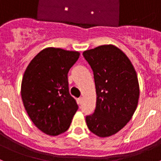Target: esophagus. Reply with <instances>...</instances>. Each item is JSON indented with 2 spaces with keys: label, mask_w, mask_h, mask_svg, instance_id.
I'll return each instance as SVG.
<instances>
[{
  "label": "esophagus",
  "mask_w": 161,
  "mask_h": 161,
  "mask_svg": "<svg viewBox=\"0 0 161 161\" xmlns=\"http://www.w3.org/2000/svg\"><path fill=\"white\" fill-rule=\"evenodd\" d=\"M77 102H78V104H79V105H81V104H82V102H83V98H82V97L78 98Z\"/></svg>",
  "instance_id": "esophagus-1"
}]
</instances>
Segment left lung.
<instances>
[{
	"label": "left lung",
	"mask_w": 161,
	"mask_h": 161,
	"mask_svg": "<svg viewBox=\"0 0 161 161\" xmlns=\"http://www.w3.org/2000/svg\"><path fill=\"white\" fill-rule=\"evenodd\" d=\"M83 55L93 72L96 108L86 116L88 128L99 137L111 136L128 123L139 97L137 74L128 57L117 47L102 45Z\"/></svg>",
	"instance_id": "left-lung-1"
}]
</instances>
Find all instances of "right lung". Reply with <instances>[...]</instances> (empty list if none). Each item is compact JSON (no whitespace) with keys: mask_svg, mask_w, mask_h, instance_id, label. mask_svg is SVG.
I'll list each match as a JSON object with an SVG mask.
<instances>
[{"mask_svg":"<svg viewBox=\"0 0 161 161\" xmlns=\"http://www.w3.org/2000/svg\"><path fill=\"white\" fill-rule=\"evenodd\" d=\"M79 56L78 52L45 48L24 72L21 86L24 107L33 123L47 135L66 131L78 109L69 93L68 73Z\"/></svg>","mask_w":161,"mask_h":161,"instance_id":"obj_1","label":"right lung"}]
</instances>
